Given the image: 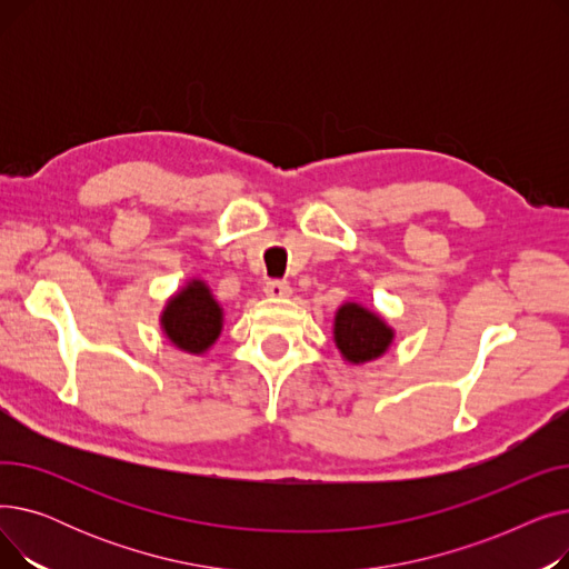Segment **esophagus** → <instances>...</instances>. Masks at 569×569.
Returning <instances> with one entry per match:
<instances>
[{
    "label": "esophagus",
    "instance_id": "esophagus-1",
    "mask_svg": "<svg viewBox=\"0 0 569 569\" xmlns=\"http://www.w3.org/2000/svg\"><path fill=\"white\" fill-rule=\"evenodd\" d=\"M264 295H267V297H274V300H279V297H288V295H290V286H288V281L272 279V281H267V286H264Z\"/></svg>",
    "mask_w": 569,
    "mask_h": 569
}]
</instances>
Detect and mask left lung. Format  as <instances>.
Wrapping results in <instances>:
<instances>
[{
  "instance_id": "1",
  "label": "left lung",
  "mask_w": 569,
  "mask_h": 569,
  "mask_svg": "<svg viewBox=\"0 0 569 569\" xmlns=\"http://www.w3.org/2000/svg\"><path fill=\"white\" fill-rule=\"evenodd\" d=\"M395 330L362 305L346 302L335 316V343L350 365H367L392 346Z\"/></svg>"
}]
</instances>
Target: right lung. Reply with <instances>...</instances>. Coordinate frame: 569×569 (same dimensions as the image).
<instances>
[{
  "label": "right lung",
  "instance_id": "right-lung-1",
  "mask_svg": "<svg viewBox=\"0 0 569 569\" xmlns=\"http://www.w3.org/2000/svg\"><path fill=\"white\" fill-rule=\"evenodd\" d=\"M161 327L179 350L202 355L221 335L223 309L209 288L193 279L170 297L161 313Z\"/></svg>",
  "mask_w": 569,
  "mask_h": 569
}]
</instances>
